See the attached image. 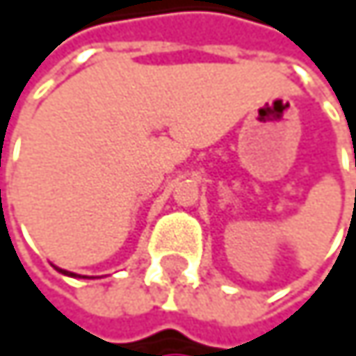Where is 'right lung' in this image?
Masks as SVG:
<instances>
[{
	"mask_svg": "<svg viewBox=\"0 0 356 356\" xmlns=\"http://www.w3.org/2000/svg\"><path fill=\"white\" fill-rule=\"evenodd\" d=\"M58 272H63V274H69V276H75V274H71V272H67V270H58Z\"/></svg>",
	"mask_w": 356,
	"mask_h": 356,
	"instance_id": "right-lung-1",
	"label": "right lung"
}]
</instances>
